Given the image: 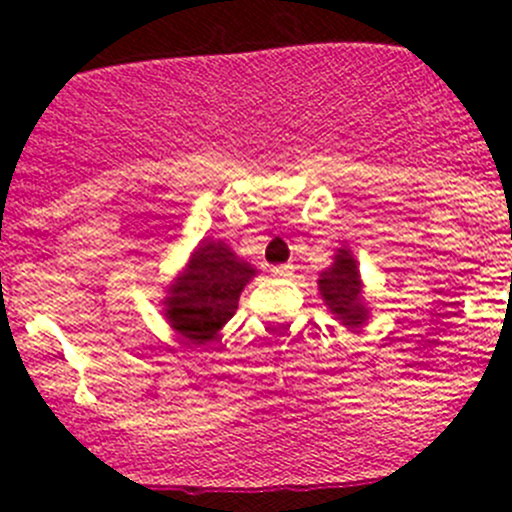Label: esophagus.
Returning <instances> with one entry per match:
<instances>
[{
  "label": "esophagus",
  "instance_id": "1",
  "mask_svg": "<svg viewBox=\"0 0 512 512\" xmlns=\"http://www.w3.org/2000/svg\"><path fill=\"white\" fill-rule=\"evenodd\" d=\"M272 275H275V277H282V280H285V277H292V275H294V267H292V265L272 267Z\"/></svg>",
  "mask_w": 512,
  "mask_h": 512
}]
</instances>
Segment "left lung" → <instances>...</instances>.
Segmentation results:
<instances>
[{
    "label": "left lung",
    "instance_id": "8db88e82",
    "mask_svg": "<svg viewBox=\"0 0 512 512\" xmlns=\"http://www.w3.org/2000/svg\"><path fill=\"white\" fill-rule=\"evenodd\" d=\"M332 265L319 272V294L329 312L347 329H361L369 322V304L364 297V282L359 275V262L349 245L337 247Z\"/></svg>",
    "mask_w": 512,
    "mask_h": 512
}]
</instances>
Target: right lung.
I'll return each instance as SVG.
<instances>
[{"label": "right lung", "instance_id": "right-lung-1", "mask_svg": "<svg viewBox=\"0 0 512 512\" xmlns=\"http://www.w3.org/2000/svg\"><path fill=\"white\" fill-rule=\"evenodd\" d=\"M257 277V267L242 260L225 240L203 237L183 270L165 285V322L188 339V344H205L220 337L237 312L242 289Z\"/></svg>", "mask_w": 512, "mask_h": 512}]
</instances>
